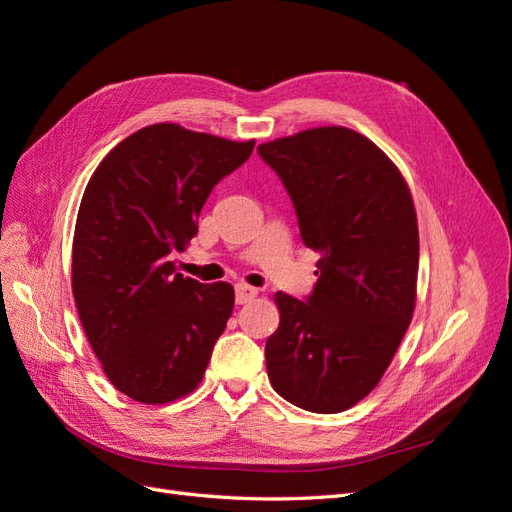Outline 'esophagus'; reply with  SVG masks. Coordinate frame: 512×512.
I'll use <instances>...</instances> for the list:
<instances>
[{
	"instance_id": "obj_1",
	"label": "esophagus",
	"mask_w": 512,
	"mask_h": 512,
	"mask_svg": "<svg viewBox=\"0 0 512 512\" xmlns=\"http://www.w3.org/2000/svg\"><path fill=\"white\" fill-rule=\"evenodd\" d=\"M256 294H258V288H252L247 284H239L237 290H235V299H237L239 305H245V303H250L256 297Z\"/></svg>"
}]
</instances>
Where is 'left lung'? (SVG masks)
<instances>
[{"label":"left lung","mask_w":512,"mask_h":512,"mask_svg":"<svg viewBox=\"0 0 512 512\" xmlns=\"http://www.w3.org/2000/svg\"><path fill=\"white\" fill-rule=\"evenodd\" d=\"M292 198L303 243L320 254L307 301L275 292L267 339L273 389L337 414L376 389L416 305L418 222L408 183L367 136L322 126L258 147Z\"/></svg>","instance_id":"8db88e82"}]
</instances>
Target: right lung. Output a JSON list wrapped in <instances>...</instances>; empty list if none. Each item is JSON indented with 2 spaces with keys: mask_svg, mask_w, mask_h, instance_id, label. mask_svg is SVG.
<instances>
[{
  "mask_svg": "<svg viewBox=\"0 0 512 512\" xmlns=\"http://www.w3.org/2000/svg\"><path fill=\"white\" fill-rule=\"evenodd\" d=\"M256 141L153 123L106 153L91 175L72 241V294L89 346L117 391L170 404L205 376L235 305L228 282L175 269L213 185Z\"/></svg>",
  "mask_w": 512,
  "mask_h": 512,
  "instance_id": "obj_1",
  "label": "right lung"
}]
</instances>
